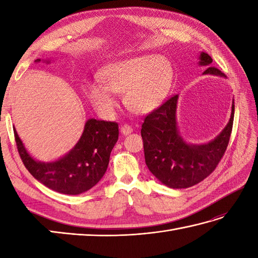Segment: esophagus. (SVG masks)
<instances>
[{
    "label": "esophagus",
    "instance_id": "34e87169",
    "mask_svg": "<svg viewBox=\"0 0 258 258\" xmlns=\"http://www.w3.org/2000/svg\"><path fill=\"white\" fill-rule=\"evenodd\" d=\"M120 132H122V134L124 135H128L133 132V128L132 126H130L128 124H124L120 126Z\"/></svg>",
    "mask_w": 258,
    "mask_h": 258
}]
</instances>
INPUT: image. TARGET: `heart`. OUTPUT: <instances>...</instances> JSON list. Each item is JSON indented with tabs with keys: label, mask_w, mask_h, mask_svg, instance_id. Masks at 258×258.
<instances>
[{
	"label": "heart",
	"mask_w": 258,
	"mask_h": 258,
	"mask_svg": "<svg viewBox=\"0 0 258 258\" xmlns=\"http://www.w3.org/2000/svg\"><path fill=\"white\" fill-rule=\"evenodd\" d=\"M172 78L171 63L165 57L146 54L104 68L101 72L103 85H92L89 96L104 115H111L116 106L113 93L124 94V103L131 111L150 113L165 98Z\"/></svg>",
	"instance_id": "1"
}]
</instances>
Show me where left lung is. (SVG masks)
<instances>
[{
  "label": "left lung",
  "mask_w": 258,
  "mask_h": 258,
  "mask_svg": "<svg viewBox=\"0 0 258 258\" xmlns=\"http://www.w3.org/2000/svg\"><path fill=\"white\" fill-rule=\"evenodd\" d=\"M200 59L201 65L207 67L204 74L225 76L217 68L211 67L213 59L207 53H201ZM177 98L178 95H173L147 114L141 135L145 163L151 173L168 187L187 188L212 174L225 154L232 134L235 106L233 103L229 122L216 139L207 144L189 145L177 131Z\"/></svg>",
  "instance_id": "left-lung-1"
}]
</instances>
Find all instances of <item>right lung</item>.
<instances>
[{"label":"right lung","mask_w":258,"mask_h":258,"mask_svg":"<svg viewBox=\"0 0 258 258\" xmlns=\"http://www.w3.org/2000/svg\"><path fill=\"white\" fill-rule=\"evenodd\" d=\"M13 130L18 152L27 171L46 187L68 195L84 193L100 182L118 140L116 122L91 118L85 123L83 134L72 151L58 161L42 163L33 160Z\"/></svg>","instance_id":"obj_1"}]
</instances>
